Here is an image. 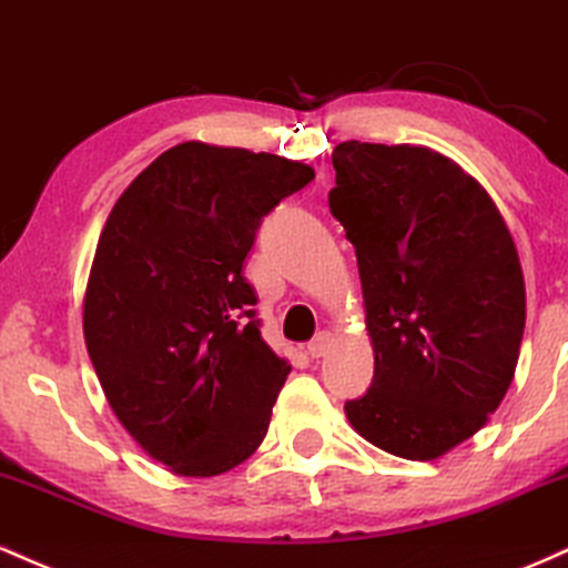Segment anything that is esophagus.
I'll return each instance as SVG.
<instances>
[{
	"mask_svg": "<svg viewBox=\"0 0 568 568\" xmlns=\"http://www.w3.org/2000/svg\"><path fill=\"white\" fill-rule=\"evenodd\" d=\"M329 348H332V335H329V332H318V335L308 343V356L311 358H322V356H326V353H329Z\"/></svg>",
	"mask_w": 568,
	"mask_h": 568,
	"instance_id": "obj_1",
	"label": "esophagus"
}]
</instances>
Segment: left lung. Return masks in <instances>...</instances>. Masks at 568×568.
<instances>
[{
  "mask_svg": "<svg viewBox=\"0 0 568 568\" xmlns=\"http://www.w3.org/2000/svg\"><path fill=\"white\" fill-rule=\"evenodd\" d=\"M329 210L356 250L375 377L345 415L366 442L436 459L481 430L516 375L526 286L491 196L423 145L332 151Z\"/></svg>",
  "mask_w": 568,
  "mask_h": 568,
  "instance_id": "1",
  "label": "left lung"
}]
</instances>
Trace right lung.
<instances>
[{
    "instance_id": "right-lung-1",
    "label": "right lung",
    "mask_w": 568,
    "mask_h": 568,
    "mask_svg": "<svg viewBox=\"0 0 568 568\" xmlns=\"http://www.w3.org/2000/svg\"><path fill=\"white\" fill-rule=\"evenodd\" d=\"M313 180L273 153L180 143L126 185L98 239L84 343L113 415L178 476L263 444L292 366L260 337L244 260L273 206Z\"/></svg>"
}]
</instances>
